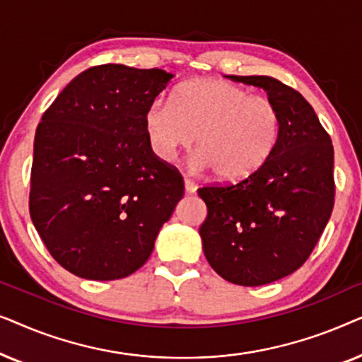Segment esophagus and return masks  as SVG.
Returning <instances> with one entry per match:
<instances>
[{
	"label": "esophagus",
	"instance_id": "obj_1",
	"mask_svg": "<svg viewBox=\"0 0 362 362\" xmlns=\"http://www.w3.org/2000/svg\"><path fill=\"white\" fill-rule=\"evenodd\" d=\"M185 187H186V192H194L197 189V185L189 177H185Z\"/></svg>",
	"mask_w": 362,
	"mask_h": 362
}]
</instances>
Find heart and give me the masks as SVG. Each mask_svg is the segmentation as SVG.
I'll use <instances>...</instances> for the list:
<instances>
[{"label":"heart","instance_id":"obj_1","mask_svg":"<svg viewBox=\"0 0 362 362\" xmlns=\"http://www.w3.org/2000/svg\"><path fill=\"white\" fill-rule=\"evenodd\" d=\"M151 151L163 161L196 141L194 165L224 181H242L260 170L280 138L279 107L229 82L192 81L173 100L155 97L143 113Z\"/></svg>","mask_w":362,"mask_h":362}]
</instances>
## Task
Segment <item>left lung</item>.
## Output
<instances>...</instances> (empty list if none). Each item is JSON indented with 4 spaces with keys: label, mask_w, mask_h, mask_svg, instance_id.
I'll use <instances>...</instances> for the list:
<instances>
[{
    "label": "left lung",
    "mask_w": 362,
    "mask_h": 362,
    "mask_svg": "<svg viewBox=\"0 0 362 362\" xmlns=\"http://www.w3.org/2000/svg\"><path fill=\"white\" fill-rule=\"evenodd\" d=\"M229 78L264 88L279 107L280 138L252 176L197 189L207 206L199 234L217 275L260 286L298 270L318 244L334 206V150L295 88L269 76Z\"/></svg>",
    "instance_id": "obj_1"
}]
</instances>
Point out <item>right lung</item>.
<instances>
[{"instance_id": "right-lung-1", "label": "right lung", "mask_w": 362, "mask_h": 362, "mask_svg": "<svg viewBox=\"0 0 362 362\" xmlns=\"http://www.w3.org/2000/svg\"><path fill=\"white\" fill-rule=\"evenodd\" d=\"M173 74L102 64L71 81L34 136L29 214L54 260L88 280H118L148 260L185 194L148 145L143 113Z\"/></svg>"}]
</instances>
